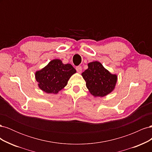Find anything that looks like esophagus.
<instances>
[{
  "mask_svg": "<svg viewBox=\"0 0 152 152\" xmlns=\"http://www.w3.org/2000/svg\"><path fill=\"white\" fill-rule=\"evenodd\" d=\"M82 67L80 66H78L76 67V70L77 71L78 73H80L82 72Z\"/></svg>",
  "mask_w": 152,
  "mask_h": 152,
  "instance_id": "obj_1",
  "label": "esophagus"
}]
</instances>
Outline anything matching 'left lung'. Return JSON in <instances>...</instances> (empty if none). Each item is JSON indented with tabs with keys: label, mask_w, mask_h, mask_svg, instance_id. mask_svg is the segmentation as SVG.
<instances>
[{
	"label": "left lung",
	"mask_w": 152,
	"mask_h": 152,
	"mask_svg": "<svg viewBox=\"0 0 152 152\" xmlns=\"http://www.w3.org/2000/svg\"><path fill=\"white\" fill-rule=\"evenodd\" d=\"M87 66L88 68L82 72V76L89 93L95 98L111 93L117 82V75L112 74L97 61L89 63Z\"/></svg>",
	"instance_id": "left-lung-1"
}]
</instances>
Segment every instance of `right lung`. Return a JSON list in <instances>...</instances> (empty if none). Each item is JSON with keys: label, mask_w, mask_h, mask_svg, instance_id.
<instances>
[{"label": "right lung", "mask_w": 152, "mask_h": 152, "mask_svg": "<svg viewBox=\"0 0 152 152\" xmlns=\"http://www.w3.org/2000/svg\"><path fill=\"white\" fill-rule=\"evenodd\" d=\"M76 72L70 64H63L61 59H54L41 70L36 71L35 77L39 89L48 94H56L67 85L68 80Z\"/></svg>", "instance_id": "obj_1"}]
</instances>
